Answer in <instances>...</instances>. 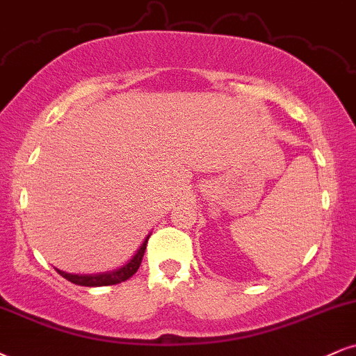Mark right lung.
I'll return each mask as SVG.
<instances>
[{"mask_svg":"<svg viewBox=\"0 0 356 356\" xmlns=\"http://www.w3.org/2000/svg\"><path fill=\"white\" fill-rule=\"evenodd\" d=\"M148 238H150V234L145 238L143 244L140 245L138 251L135 252V256L131 257L127 264L118 267V269H115V270L100 272V274H86V275L67 274V272L59 270V269H57V272H59L64 279H67L69 282L77 284V285H84V287H100V285H115V284L125 282L127 279H130L131 275L138 270L140 264H142V259H143L145 249H147Z\"/></svg>","mask_w":356,"mask_h":356,"instance_id":"add662e5","label":"right lung"}]
</instances>
